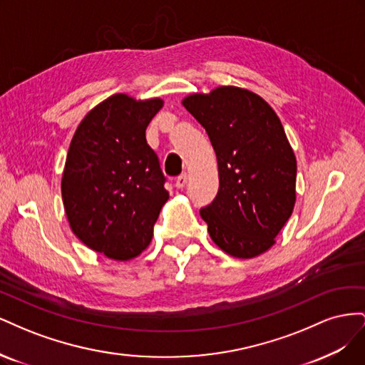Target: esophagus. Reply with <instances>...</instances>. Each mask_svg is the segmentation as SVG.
<instances>
[{"instance_id":"1","label":"esophagus","mask_w":365,"mask_h":365,"mask_svg":"<svg viewBox=\"0 0 365 365\" xmlns=\"http://www.w3.org/2000/svg\"><path fill=\"white\" fill-rule=\"evenodd\" d=\"M187 184V175L185 173H182V175H180L178 178H176V181H175V187L176 189H182V187Z\"/></svg>"}]
</instances>
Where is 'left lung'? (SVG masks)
Listing matches in <instances>:
<instances>
[{
	"label": "left lung",
	"instance_id": "left-lung-1",
	"mask_svg": "<svg viewBox=\"0 0 365 365\" xmlns=\"http://www.w3.org/2000/svg\"><path fill=\"white\" fill-rule=\"evenodd\" d=\"M182 105L216 152L219 190L200 212L210 237L233 257L260 256L295 205L297 160L280 118L260 96L237 86L187 96Z\"/></svg>",
	"mask_w": 365,
	"mask_h": 365
}]
</instances>
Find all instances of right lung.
<instances>
[{
	"mask_svg": "<svg viewBox=\"0 0 365 365\" xmlns=\"http://www.w3.org/2000/svg\"><path fill=\"white\" fill-rule=\"evenodd\" d=\"M161 98L114 94L77 126L62 175V201L73 233L108 259L145 251L169 193L146 128Z\"/></svg>",
	"mask_w": 365,
	"mask_h": 365,
	"instance_id": "obj_1",
	"label": "right lung"
}]
</instances>
